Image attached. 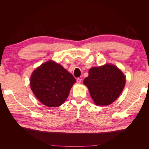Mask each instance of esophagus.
I'll use <instances>...</instances> for the list:
<instances>
[{
    "label": "esophagus",
    "instance_id": "1",
    "mask_svg": "<svg viewBox=\"0 0 149 149\" xmlns=\"http://www.w3.org/2000/svg\"><path fill=\"white\" fill-rule=\"evenodd\" d=\"M81 81H82V79L80 78H78L76 79V81H77L78 83H81Z\"/></svg>",
    "mask_w": 149,
    "mask_h": 149
}]
</instances>
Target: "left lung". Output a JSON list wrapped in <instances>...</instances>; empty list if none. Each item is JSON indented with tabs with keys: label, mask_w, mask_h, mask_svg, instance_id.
Wrapping results in <instances>:
<instances>
[{
	"label": "left lung",
	"mask_w": 149,
	"mask_h": 149,
	"mask_svg": "<svg viewBox=\"0 0 149 149\" xmlns=\"http://www.w3.org/2000/svg\"><path fill=\"white\" fill-rule=\"evenodd\" d=\"M83 83L97 106H107L118 98L125 86V76L118 67L106 64L93 67Z\"/></svg>",
	"instance_id": "1"
}]
</instances>
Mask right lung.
Segmentation results:
<instances>
[{"mask_svg":"<svg viewBox=\"0 0 149 149\" xmlns=\"http://www.w3.org/2000/svg\"><path fill=\"white\" fill-rule=\"evenodd\" d=\"M76 79L61 65L52 60L35 69L31 75L30 87L43 104L56 107L63 104Z\"/></svg>","mask_w":149,"mask_h":149,"instance_id":"1","label":"right lung"}]
</instances>
